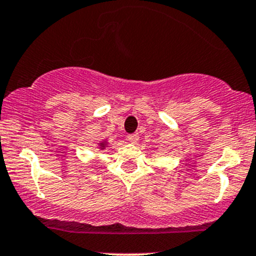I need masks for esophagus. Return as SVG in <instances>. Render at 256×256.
Wrapping results in <instances>:
<instances>
[{
  "label": "esophagus",
  "mask_w": 256,
  "mask_h": 256,
  "mask_svg": "<svg viewBox=\"0 0 256 256\" xmlns=\"http://www.w3.org/2000/svg\"><path fill=\"white\" fill-rule=\"evenodd\" d=\"M128 142L136 144L138 141V134H130V135H128Z\"/></svg>",
  "instance_id": "34e87169"
}]
</instances>
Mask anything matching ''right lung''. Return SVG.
Returning a JSON list of instances; mask_svg holds the SVG:
<instances>
[{"mask_svg":"<svg viewBox=\"0 0 256 256\" xmlns=\"http://www.w3.org/2000/svg\"><path fill=\"white\" fill-rule=\"evenodd\" d=\"M99 146H100V150H102L105 146H106V142H105V141H102V142L99 144Z\"/></svg>","mask_w":256,"mask_h":256,"instance_id":"right-lung-1","label":"right lung"}]
</instances>
